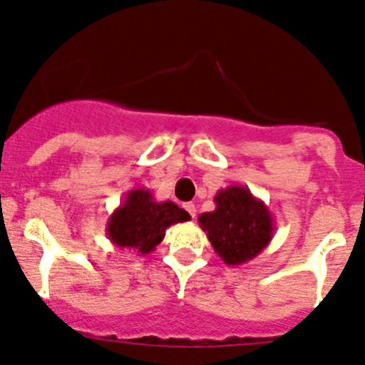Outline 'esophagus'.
<instances>
[{
    "instance_id": "1",
    "label": "esophagus",
    "mask_w": 365,
    "mask_h": 365,
    "mask_svg": "<svg viewBox=\"0 0 365 365\" xmlns=\"http://www.w3.org/2000/svg\"><path fill=\"white\" fill-rule=\"evenodd\" d=\"M184 209L190 212L191 218H195V216H197V205H195L193 202H187V204H184Z\"/></svg>"
}]
</instances>
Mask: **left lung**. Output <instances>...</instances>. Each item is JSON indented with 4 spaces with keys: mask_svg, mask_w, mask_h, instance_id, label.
<instances>
[{
    "mask_svg": "<svg viewBox=\"0 0 365 365\" xmlns=\"http://www.w3.org/2000/svg\"><path fill=\"white\" fill-rule=\"evenodd\" d=\"M215 211L198 216L202 230L225 264L240 266L257 257L275 234L272 211L248 187L232 184L215 195Z\"/></svg>",
    "mask_w": 365,
    "mask_h": 365,
    "instance_id": "8db88e82",
    "label": "left lung"
}]
</instances>
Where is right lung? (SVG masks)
<instances>
[{
  "mask_svg": "<svg viewBox=\"0 0 365 365\" xmlns=\"http://www.w3.org/2000/svg\"><path fill=\"white\" fill-rule=\"evenodd\" d=\"M190 218L175 202H158L150 190L135 187L125 193L122 204L110 215L106 234L115 247L145 255L156 250L168 227Z\"/></svg>",
  "mask_w": 365,
  "mask_h": 365,
  "instance_id": "add662e5",
  "label": "right lung"
}]
</instances>
